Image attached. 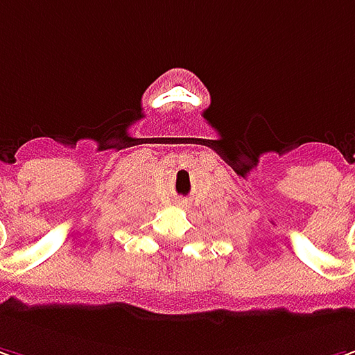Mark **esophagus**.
<instances>
[{
	"instance_id": "34e87169",
	"label": "esophagus",
	"mask_w": 355,
	"mask_h": 355,
	"mask_svg": "<svg viewBox=\"0 0 355 355\" xmlns=\"http://www.w3.org/2000/svg\"><path fill=\"white\" fill-rule=\"evenodd\" d=\"M180 204H184V200H182V202H180Z\"/></svg>"
}]
</instances>
